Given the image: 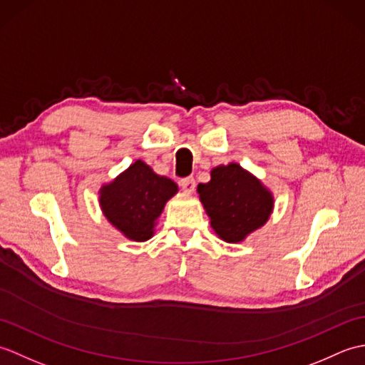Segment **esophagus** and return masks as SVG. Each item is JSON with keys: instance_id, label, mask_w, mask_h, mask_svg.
<instances>
[{"instance_id": "esophagus-1", "label": "esophagus", "mask_w": 365, "mask_h": 365, "mask_svg": "<svg viewBox=\"0 0 365 365\" xmlns=\"http://www.w3.org/2000/svg\"><path fill=\"white\" fill-rule=\"evenodd\" d=\"M180 187L185 192H192L196 188V180L192 177H187V178H182L180 180Z\"/></svg>"}]
</instances>
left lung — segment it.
<instances>
[{
	"label": "left lung",
	"mask_w": 365,
	"mask_h": 365,
	"mask_svg": "<svg viewBox=\"0 0 365 365\" xmlns=\"http://www.w3.org/2000/svg\"><path fill=\"white\" fill-rule=\"evenodd\" d=\"M197 192L216 234L227 243H238L262 227L273 210V197L257 178L230 163L212 170V180L199 183Z\"/></svg>",
	"instance_id": "1"
}]
</instances>
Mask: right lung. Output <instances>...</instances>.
<instances>
[{
  "label": "right lung",
  "mask_w": 365,
  "mask_h": 365,
  "mask_svg": "<svg viewBox=\"0 0 365 365\" xmlns=\"http://www.w3.org/2000/svg\"><path fill=\"white\" fill-rule=\"evenodd\" d=\"M175 192L177 185L170 178L157 175L138 160L100 190V205L108 221L127 238L145 242L152 237L166 200Z\"/></svg>",
  "instance_id": "right-lung-1"
}]
</instances>
